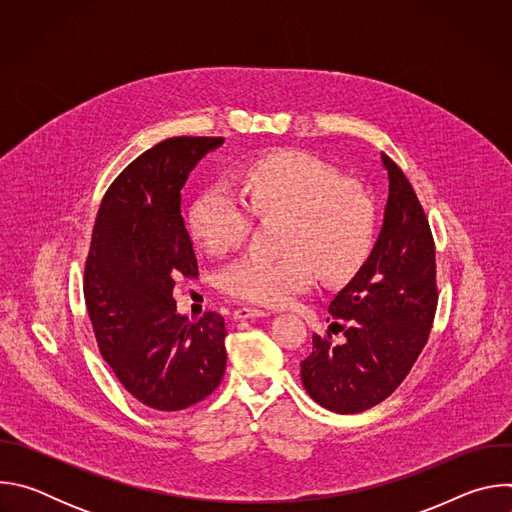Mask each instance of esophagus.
<instances>
[{"label": "esophagus", "instance_id": "34e87169", "mask_svg": "<svg viewBox=\"0 0 512 512\" xmlns=\"http://www.w3.org/2000/svg\"><path fill=\"white\" fill-rule=\"evenodd\" d=\"M267 316L265 310H257V308H237L235 310V320H253V318H263Z\"/></svg>", "mask_w": 512, "mask_h": 512}]
</instances>
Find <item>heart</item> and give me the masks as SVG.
I'll return each instance as SVG.
<instances>
[{"mask_svg":"<svg viewBox=\"0 0 512 512\" xmlns=\"http://www.w3.org/2000/svg\"><path fill=\"white\" fill-rule=\"evenodd\" d=\"M243 196L227 182L210 184L192 204V237L212 255L239 247L253 212L281 216V257L247 253L221 273L225 294L259 306H279L312 287L320 275L342 281L369 257L379 225L373 190L306 152H275L243 172Z\"/></svg>","mask_w":512,"mask_h":512,"instance_id":"heart-1","label":"heart"}]
</instances>
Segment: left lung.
Listing matches in <instances>:
<instances>
[{"instance_id": "8db88e82", "label": "left lung", "mask_w": 512, "mask_h": 512, "mask_svg": "<svg viewBox=\"0 0 512 512\" xmlns=\"http://www.w3.org/2000/svg\"><path fill=\"white\" fill-rule=\"evenodd\" d=\"M383 166L389 200L381 235L371 257L328 306L332 326L344 338L334 342L332 334H314L312 352L302 360L308 395L342 415L379 405L405 381L437 308L427 216L403 170L385 154Z\"/></svg>"}]
</instances>
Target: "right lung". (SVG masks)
<instances>
[{
	"label": "right lung",
	"mask_w": 512,
	"mask_h": 512,
	"mask_svg": "<svg viewBox=\"0 0 512 512\" xmlns=\"http://www.w3.org/2000/svg\"><path fill=\"white\" fill-rule=\"evenodd\" d=\"M223 137H170L109 186L85 263V302L101 356L143 405L182 411L206 399L227 367L225 318L176 312L174 285L198 279L180 212L182 186Z\"/></svg>",
	"instance_id": "right-lung-1"
}]
</instances>
